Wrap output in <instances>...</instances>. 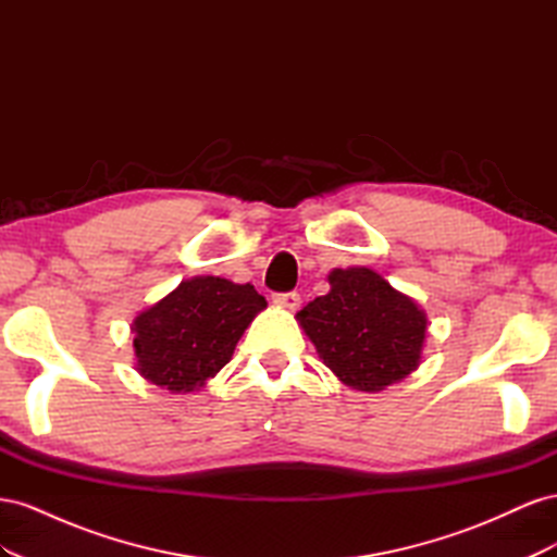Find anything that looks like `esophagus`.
I'll use <instances>...</instances> for the list:
<instances>
[{
    "mask_svg": "<svg viewBox=\"0 0 557 557\" xmlns=\"http://www.w3.org/2000/svg\"><path fill=\"white\" fill-rule=\"evenodd\" d=\"M272 299H274V305H278L283 309H290V311H295L301 305V297L295 290H290V293H276Z\"/></svg>",
    "mask_w": 557,
    "mask_h": 557,
    "instance_id": "1",
    "label": "esophagus"
}]
</instances>
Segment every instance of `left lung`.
Listing matches in <instances>:
<instances>
[{
  "mask_svg": "<svg viewBox=\"0 0 557 557\" xmlns=\"http://www.w3.org/2000/svg\"><path fill=\"white\" fill-rule=\"evenodd\" d=\"M330 285L297 313L323 364L364 393L409 376L428 330L416 301L367 267L334 269Z\"/></svg>",
  "mask_w": 557,
  "mask_h": 557,
  "instance_id": "obj_1",
  "label": "left lung"
}]
</instances>
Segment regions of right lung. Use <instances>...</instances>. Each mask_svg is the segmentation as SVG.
<instances>
[{
  "label": "right lung",
  "instance_id": "right-lung-1",
  "mask_svg": "<svg viewBox=\"0 0 557 557\" xmlns=\"http://www.w3.org/2000/svg\"><path fill=\"white\" fill-rule=\"evenodd\" d=\"M264 307L250 283L218 276L183 281L134 320L139 374L172 393L199 391L230 362L244 330Z\"/></svg>",
  "mask_w": 557,
  "mask_h": 557
}]
</instances>
